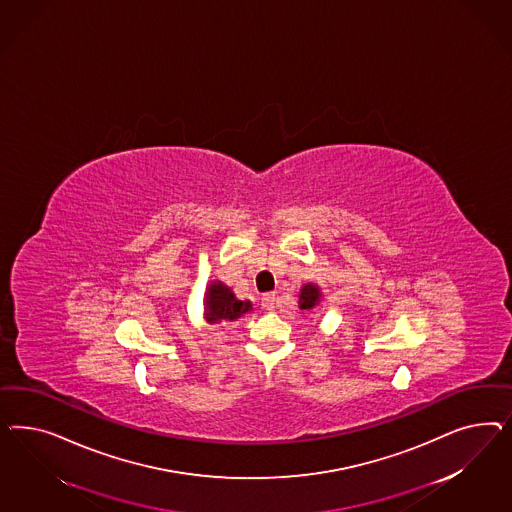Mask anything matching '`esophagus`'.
Listing matches in <instances>:
<instances>
[{"label":"esophagus","instance_id":"34e87169","mask_svg":"<svg viewBox=\"0 0 512 512\" xmlns=\"http://www.w3.org/2000/svg\"><path fill=\"white\" fill-rule=\"evenodd\" d=\"M261 306H263L266 311H274L276 310V295L274 293H266L261 298Z\"/></svg>","mask_w":512,"mask_h":512}]
</instances>
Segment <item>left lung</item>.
Returning <instances> with one entry per match:
<instances>
[{
	"label": "left lung",
	"instance_id": "1",
	"mask_svg": "<svg viewBox=\"0 0 512 512\" xmlns=\"http://www.w3.org/2000/svg\"><path fill=\"white\" fill-rule=\"evenodd\" d=\"M319 289L315 285H304L302 287V293L298 296V304H300V310H311L317 302H319Z\"/></svg>",
	"mask_w": 512,
	"mask_h": 512
}]
</instances>
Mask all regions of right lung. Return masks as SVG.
Instances as JSON below:
<instances>
[{"label": "right lung", "instance_id": "1", "mask_svg": "<svg viewBox=\"0 0 512 512\" xmlns=\"http://www.w3.org/2000/svg\"><path fill=\"white\" fill-rule=\"evenodd\" d=\"M251 310L249 300H236L231 289L223 283H214L206 296V317L210 323L234 321Z\"/></svg>", "mask_w": 512, "mask_h": 512}]
</instances>
